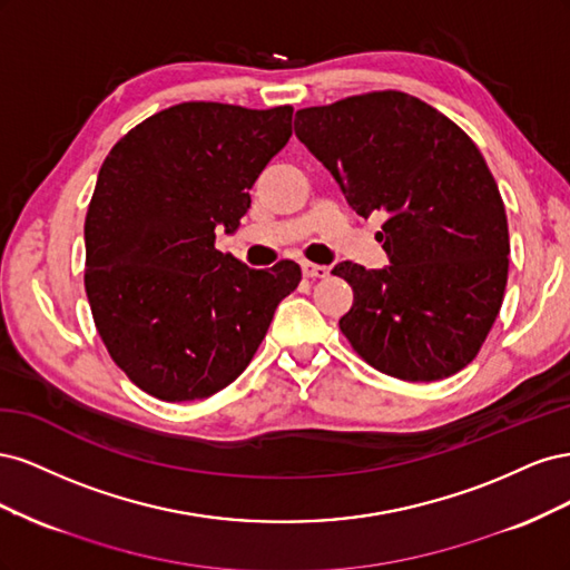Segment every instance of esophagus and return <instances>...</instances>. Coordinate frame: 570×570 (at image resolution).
<instances>
[{"mask_svg":"<svg viewBox=\"0 0 570 570\" xmlns=\"http://www.w3.org/2000/svg\"><path fill=\"white\" fill-rule=\"evenodd\" d=\"M302 273L306 275V278H325V275L331 273V268H327V266H321V264L304 262V264H302Z\"/></svg>","mask_w":570,"mask_h":570,"instance_id":"1","label":"esophagus"}]
</instances>
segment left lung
I'll return each instance as SVG.
<instances>
[{
	"label": "left lung",
	"mask_w": 570,
	"mask_h": 570,
	"mask_svg": "<svg viewBox=\"0 0 570 570\" xmlns=\"http://www.w3.org/2000/svg\"><path fill=\"white\" fill-rule=\"evenodd\" d=\"M295 132L358 216L383 212L390 266L333 268L354 289L340 331L409 383L469 366L502 308L509 226L480 149L419 97L383 90L299 109Z\"/></svg>",
	"instance_id": "left-lung-1"
}]
</instances>
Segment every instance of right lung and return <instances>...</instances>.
I'll return each mask as SVG.
<instances>
[{
  "label": "right lung",
  "instance_id": "1",
  "mask_svg": "<svg viewBox=\"0 0 570 570\" xmlns=\"http://www.w3.org/2000/svg\"><path fill=\"white\" fill-rule=\"evenodd\" d=\"M292 135V107L183 101L120 137L85 218V292L101 342L164 402L212 396L243 373L302 268L256 271L216 249Z\"/></svg>",
  "mask_w": 570,
  "mask_h": 570
}]
</instances>
